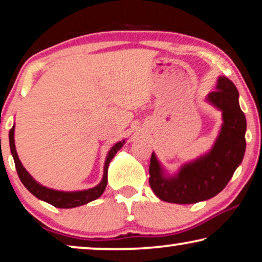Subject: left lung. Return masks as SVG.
I'll return each instance as SVG.
<instances>
[{
    "mask_svg": "<svg viewBox=\"0 0 262 262\" xmlns=\"http://www.w3.org/2000/svg\"><path fill=\"white\" fill-rule=\"evenodd\" d=\"M218 91L207 100L223 112V126L207 155L185 164L174 178H164L155 154L149 166V184L161 200L194 204L217 195L234 175L246 151L247 123L238 103V92L227 77L218 78Z\"/></svg>",
    "mask_w": 262,
    "mask_h": 262,
    "instance_id": "left-lung-1",
    "label": "left lung"
}]
</instances>
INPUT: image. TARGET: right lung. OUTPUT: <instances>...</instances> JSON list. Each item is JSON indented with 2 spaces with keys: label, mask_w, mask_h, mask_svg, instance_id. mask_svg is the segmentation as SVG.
Masks as SVG:
<instances>
[{
  "label": "right lung",
  "mask_w": 262,
  "mask_h": 262,
  "mask_svg": "<svg viewBox=\"0 0 262 262\" xmlns=\"http://www.w3.org/2000/svg\"><path fill=\"white\" fill-rule=\"evenodd\" d=\"M124 142L117 143L112 149L110 150L108 155H107L105 168H103V178L101 182L98 186H95L94 188L85 189V191L80 192H59L55 191V189L46 188L44 186L39 185L30 174L27 173V170L25 169L23 164H21L19 157H17L15 144H14V126L10 128L9 131V145H10V151H12L14 162H15V168L19 175L21 182H23L25 187L30 191L34 196H37L38 199L44 200V202L51 204L55 207H59V209H70V207H76L80 205H84L92 200L98 199L100 195L102 194L105 191L106 185H107V170H108V164L111 160L113 159L118 150L123 146Z\"/></svg>",
  "instance_id": "add662e5"
}]
</instances>
